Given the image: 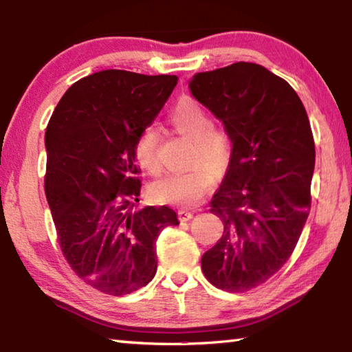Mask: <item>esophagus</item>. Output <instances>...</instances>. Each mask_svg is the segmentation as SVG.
I'll return each instance as SVG.
<instances>
[{
	"mask_svg": "<svg viewBox=\"0 0 352 352\" xmlns=\"http://www.w3.org/2000/svg\"><path fill=\"white\" fill-rule=\"evenodd\" d=\"M177 217H178V220H180V222H186V220L192 217V212L188 211V210H183V208H182V210L177 211Z\"/></svg>",
	"mask_w": 352,
	"mask_h": 352,
	"instance_id": "obj_1",
	"label": "esophagus"
}]
</instances>
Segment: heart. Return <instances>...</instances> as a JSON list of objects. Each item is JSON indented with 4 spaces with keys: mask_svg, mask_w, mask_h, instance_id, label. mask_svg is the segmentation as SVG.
Instances as JSON below:
<instances>
[{
    "mask_svg": "<svg viewBox=\"0 0 352 352\" xmlns=\"http://www.w3.org/2000/svg\"><path fill=\"white\" fill-rule=\"evenodd\" d=\"M169 122L178 133L192 140V168L170 174L151 186V194L162 204L190 206L204 197L214 183V169L223 170L231 160V141L223 130L212 127L211 113L192 98H180L169 111ZM160 130L146 126L135 141V155L142 169L151 175L162 172L158 155Z\"/></svg>",
    "mask_w": 352,
    "mask_h": 352,
    "instance_id": "b5f03b06",
    "label": "heart"
}]
</instances>
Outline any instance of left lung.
Segmentation results:
<instances>
[{"mask_svg":"<svg viewBox=\"0 0 352 352\" xmlns=\"http://www.w3.org/2000/svg\"><path fill=\"white\" fill-rule=\"evenodd\" d=\"M189 88L233 142L210 201L223 234L201 256V270L217 289L252 290L287 262L311 211V124L294 88L258 63L197 73Z\"/></svg>","mask_w":352,"mask_h":352,"instance_id":"left-lung-1","label":"left lung"}]
</instances>
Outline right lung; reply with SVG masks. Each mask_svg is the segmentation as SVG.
<instances>
[{"mask_svg":"<svg viewBox=\"0 0 352 352\" xmlns=\"http://www.w3.org/2000/svg\"><path fill=\"white\" fill-rule=\"evenodd\" d=\"M177 76L104 69L77 80L47 122L45 192L71 269L102 294L122 296L157 273L155 241L178 225L169 206L138 208L135 141L163 109Z\"/></svg>","mask_w":352,"mask_h":352,"instance_id":"right-lung-1","label":"right lung"}]
</instances>
